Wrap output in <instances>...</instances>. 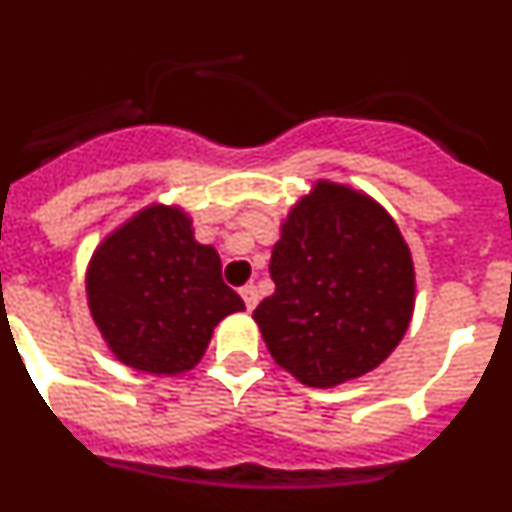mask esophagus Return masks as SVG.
<instances>
[{"label":"esophagus","instance_id":"esophagus-1","mask_svg":"<svg viewBox=\"0 0 512 512\" xmlns=\"http://www.w3.org/2000/svg\"><path fill=\"white\" fill-rule=\"evenodd\" d=\"M241 297H243V302H246L248 310H253V307L259 305V289L253 287V284H246V287H241Z\"/></svg>","mask_w":512,"mask_h":512}]
</instances>
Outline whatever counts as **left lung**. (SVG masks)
Wrapping results in <instances>:
<instances>
[{
	"mask_svg": "<svg viewBox=\"0 0 512 512\" xmlns=\"http://www.w3.org/2000/svg\"><path fill=\"white\" fill-rule=\"evenodd\" d=\"M253 320L269 354L307 387L364 377L395 351L415 305V269L379 202L318 182L282 223Z\"/></svg>",
	"mask_w": 512,
	"mask_h": 512,
	"instance_id": "8db88e82",
	"label": "left lung"
}]
</instances>
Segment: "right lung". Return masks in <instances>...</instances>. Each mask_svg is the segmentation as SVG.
I'll return each instance as SVG.
<instances>
[{
  "label": "right lung",
  "mask_w": 512,
  "mask_h": 512,
  "mask_svg": "<svg viewBox=\"0 0 512 512\" xmlns=\"http://www.w3.org/2000/svg\"><path fill=\"white\" fill-rule=\"evenodd\" d=\"M87 300L122 364L166 377L197 366L215 325L246 310L223 282L215 248L194 241L192 217L166 205L140 210L99 243Z\"/></svg>",
  "instance_id": "right-lung-1"
}]
</instances>
